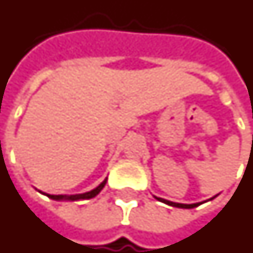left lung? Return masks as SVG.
I'll return each instance as SVG.
<instances>
[{"mask_svg": "<svg viewBox=\"0 0 253 253\" xmlns=\"http://www.w3.org/2000/svg\"><path fill=\"white\" fill-rule=\"evenodd\" d=\"M217 196V194H216ZM214 196V197H216ZM214 197L209 198V200H213ZM155 200H158V201H161V203L166 204V205H170V207H175V208H182V209H192V208H196L198 207V205H201L203 203H196V204H179V203H173V201H169V200H165V198H161V197H157V196H154Z\"/></svg>", "mask_w": 253, "mask_h": 253, "instance_id": "1", "label": "left lung"}]
</instances>
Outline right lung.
Segmentation results:
<instances>
[{
	"label": "right lung",
	"mask_w": 253,
	"mask_h": 253,
	"mask_svg": "<svg viewBox=\"0 0 253 253\" xmlns=\"http://www.w3.org/2000/svg\"><path fill=\"white\" fill-rule=\"evenodd\" d=\"M106 182H107V178H104L102 184H99L98 186L92 190H89V192H85V193L82 194H48L44 193V192H41L39 190L41 194H44L46 197L52 198V200H56V201H79V200H89V198H93L95 196H98L100 192H102V189L106 186Z\"/></svg>",
	"instance_id": "add662e5"
}]
</instances>
